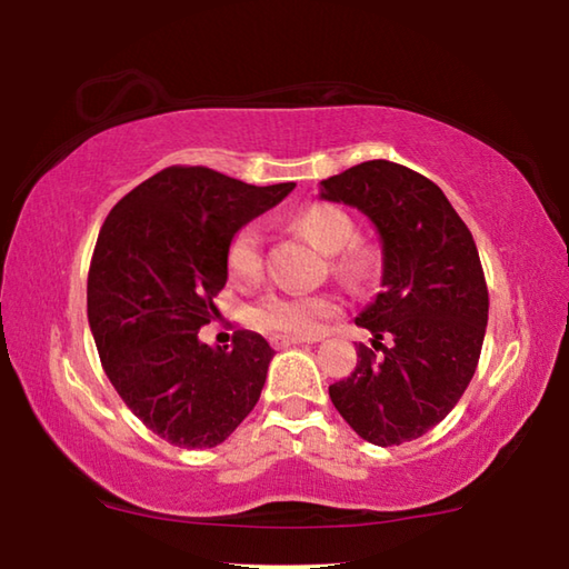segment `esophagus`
<instances>
[{
	"label": "esophagus",
	"mask_w": 569,
	"mask_h": 569,
	"mask_svg": "<svg viewBox=\"0 0 569 569\" xmlns=\"http://www.w3.org/2000/svg\"><path fill=\"white\" fill-rule=\"evenodd\" d=\"M271 343L276 346V349H288V346L306 343V339H288V336H276V339H271Z\"/></svg>",
	"instance_id": "1"
}]
</instances>
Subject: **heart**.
<instances>
[{"instance_id":"b5f03b06","label":"heart","mask_w":569,"mask_h":569,"mask_svg":"<svg viewBox=\"0 0 569 569\" xmlns=\"http://www.w3.org/2000/svg\"><path fill=\"white\" fill-rule=\"evenodd\" d=\"M293 226L308 243L321 253L336 258V268L351 281L371 276L377 266V253L371 248L351 243L353 220L349 213L331 203H316L303 208L293 218ZM226 266L236 281H256L261 273V233L246 226L233 236L226 253ZM339 311V303L329 293H271L248 311V321L256 329L288 336V339H308L321 331L323 321Z\"/></svg>"}]
</instances>
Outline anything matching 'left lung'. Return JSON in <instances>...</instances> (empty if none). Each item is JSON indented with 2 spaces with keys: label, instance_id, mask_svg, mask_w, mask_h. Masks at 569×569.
<instances>
[{
  "label": "left lung",
  "instance_id": "8db88e82",
  "mask_svg": "<svg viewBox=\"0 0 569 569\" xmlns=\"http://www.w3.org/2000/svg\"><path fill=\"white\" fill-rule=\"evenodd\" d=\"M319 198L361 210L381 240V293L356 316L381 356L359 346L351 377L331 383L329 397L371 445L419 439L477 371L489 293L475 238L441 188L399 162L343 170L321 180Z\"/></svg>",
  "mask_w": 569,
  "mask_h": 569
}]
</instances>
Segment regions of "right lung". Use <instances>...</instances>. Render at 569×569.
<instances>
[{"mask_svg": "<svg viewBox=\"0 0 569 569\" xmlns=\"http://www.w3.org/2000/svg\"><path fill=\"white\" fill-rule=\"evenodd\" d=\"M293 188L176 166L104 220L88 276L90 329L114 391L170 445L218 447L261 397L276 353L263 336L238 331L220 349L198 331L228 281L230 240Z\"/></svg>", "mask_w": 569, "mask_h": 569, "instance_id": "1", "label": "right lung"}]
</instances>
